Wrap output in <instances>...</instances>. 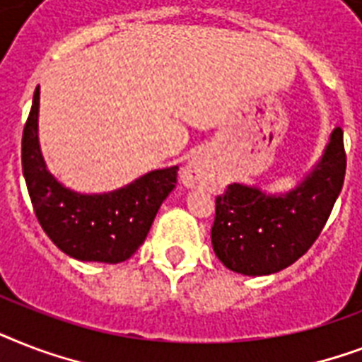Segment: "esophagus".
Returning <instances> with one entry per match:
<instances>
[{
	"instance_id": "34e87169",
	"label": "esophagus",
	"mask_w": 362,
	"mask_h": 362,
	"mask_svg": "<svg viewBox=\"0 0 362 362\" xmlns=\"http://www.w3.org/2000/svg\"><path fill=\"white\" fill-rule=\"evenodd\" d=\"M216 167L206 152H195L187 159L186 167L182 170V184L186 187H199L214 180Z\"/></svg>"
}]
</instances>
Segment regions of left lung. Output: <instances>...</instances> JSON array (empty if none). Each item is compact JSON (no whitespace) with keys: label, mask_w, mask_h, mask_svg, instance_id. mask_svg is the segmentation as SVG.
<instances>
[{"label":"left lung","mask_w":362,"mask_h":362,"mask_svg":"<svg viewBox=\"0 0 362 362\" xmlns=\"http://www.w3.org/2000/svg\"><path fill=\"white\" fill-rule=\"evenodd\" d=\"M344 133L331 131L320 161L289 192L231 184L216 199L212 247L221 263L244 276L280 272L308 252L342 192Z\"/></svg>","instance_id":"left-lung-1"}]
</instances>
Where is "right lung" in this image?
<instances>
[{
  "instance_id": "right-lung-1",
  "label": "right lung",
  "mask_w": 362,
  "mask_h": 362,
  "mask_svg": "<svg viewBox=\"0 0 362 362\" xmlns=\"http://www.w3.org/2000/svg\"><path fill=\"white\" fill-rule=\"evenodd\" d=\"M22 173L42 231L69 257L122 263L146 238L159 206L176 187L178 167L150 170L124 187L81 193L48 170L39 144V86L22 135Z\"/></svg>"
}]
</instances>
